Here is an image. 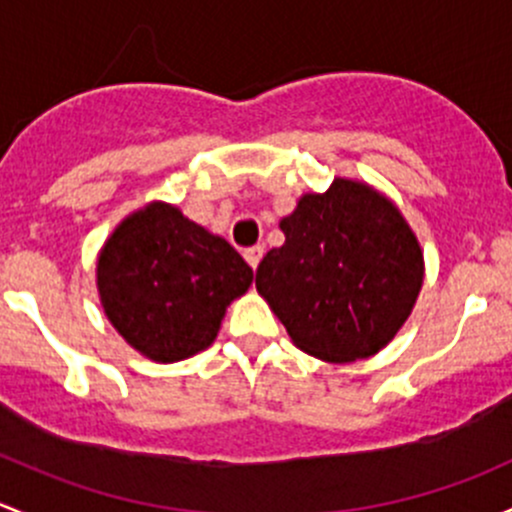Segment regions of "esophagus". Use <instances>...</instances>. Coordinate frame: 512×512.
I'll list each match as a JSON object with an SVG mask.
<instances>
[{"mask_svg": "<svg viewBox=\"0 0 512 512\" xmlns=\"http://www.w3.org/2000/svg\"><path fill=\"white\" fill-rule=\"evenodd\" d=\"M244 258H246V263H249V266L256 271L258 263H261V258H263V246H251V249H246Z\"/></svg>", "mask_w": 512, "mask_h": 512, "instance_id": "esophagus-1", "label": "esophagus"}]
</instances>
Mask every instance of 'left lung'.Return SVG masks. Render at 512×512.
<instances>
[{
  "instance_id": "left-lung-1",
  "label": "left lung",
  "mask_w": 512,
  "mask_h": 512,
  "mask_svg": "<svg viewBox=\"0 0 512 512\" xmlns=\"http://www.w3.org/2000/svg\"><path fill=\"white\" fill-rule=\"evenodd\" d=\"M286 244L256 268L268 300L300 350L355 362L382 350L412 313L424 281L419 241L389 199L335 179L305 194L281 221Z\"/></svg>"
}]
</instances>
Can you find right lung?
I'll use <instances>...</instances> for the list:
<instances>
[{
    "label": "right lung",
    "mask_w": 512,
    "mask_h": 512,
    "mask_svg": "<svg viewBox=\"0 0 512 512\" xmlns=\"http://www.w3.org/2000/svg\"><path fill=\"white\" fill-rule=\"evenodd\" d=\"M254 271L231 244L170 204H147L105 241L98 291L120 335L155 362L202 352Z\"/></svg>",
    "instance_id": "1"
}]
</instances>
